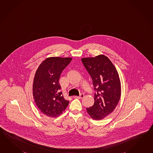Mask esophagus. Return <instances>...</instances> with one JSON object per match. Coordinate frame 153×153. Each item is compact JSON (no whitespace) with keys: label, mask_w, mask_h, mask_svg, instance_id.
Returning <instances> with one entry per match:
<instances>
[{"label":"esophagus","mask_w":153,"mask_h":153,"mask_svg":"<svg viewBox=\"0 0 153 153\" xmlns=\"http://www.w3.org/2000/svg\"><path fill=\"white\" fill-rule=\"evenodd\" d=\"M84 96H85V95H84L83 93H81L80 95H79V96H75V98H76L82 99L84 97Z\"/></svg>","instance_id":"34e87169"}]
</instances>
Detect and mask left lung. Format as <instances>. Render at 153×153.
<instances>
[{
    "label": "left lung",
    "instance_id": "left-lung-1",
    "mask_svg": "<svg viewBox=\"0 0 153 153\" xmlns=\"http://www.w3.org/2000/svg\"><path fill=\"white\" fill-rule=\"evenodd\" d=\"M82 62L92 77L94 104L87 108L92 119L100 120L115 110L121 97V83L115 67L104 55L82 58Z\"/></svg>",
    "mask_w": 153,
    "mask_h": 153
}]
</instances>
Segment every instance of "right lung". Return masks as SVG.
I'll return each mask as SVG.
<instances>
[{
	"label": "right lung",
	"instance_id": "add662e5",
	"mask_svg": "<svg viewBox=\"0 0 153 153\" xmlns=\"http://www.w3.org/2000/svg\"><path fill=\"white\" fill-rule=\"evenodd\" d=\"M71 58L51 57L46 59L35 74L33 95L38 108L45 115L56 117L68 106L59 80L61 72L71 61Z\"/></svg>",
	"mask_w": 153,
	"mask_h": 153
}]
</instances>
